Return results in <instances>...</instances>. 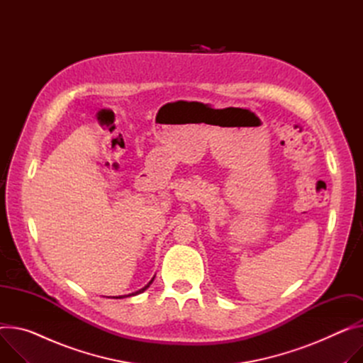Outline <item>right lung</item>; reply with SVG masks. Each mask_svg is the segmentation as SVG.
Returning <instances> with one entry per match:
<instances>
[{
  "instance_id": "obj_1",
  "label": "right lung",
  "mask_w": 363,
  "mask_h": 363,
  "mask_svg": "<svg viewBox=\"0 0 363 363\" xmlns=\"http://www.w3.org/2000/svg\"><path fill=\"white\" fill-rule=\"evenodd\" d=\"M152 281H154V277L151 279V281H150V282H148V284H147V285H145L143 289H139V291H136V292H133V294H129V295H123V296H113V298H116V299H118V298H126V296H133V295H138V294H143L145 289H148V288H150V285L152 284Z\"/></svg>"
}]
</instances>
